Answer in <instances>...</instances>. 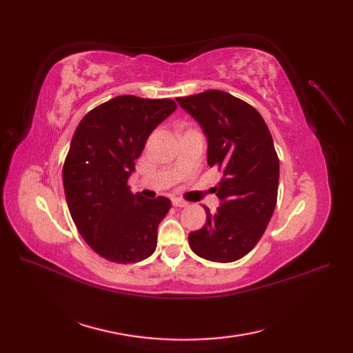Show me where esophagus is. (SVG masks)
Here are the masks:
<instances>
[{
  "instance_id": "esophagus-1",
  "label": "esophagus",
  "mask_w": 353,
  "mask_h": 353,
  "mask_svg": "<svg viewBox=\"0 0 353 353\" xmlns=\"http://www.w3.org/2000/svg\"><path fill=\"white\" fill-rule=\"evenodd\" d=\"M172 205H174L175 208H185V206H188V203H187L185 200H183V199L174 197V199H172Z\"/></svg>"
}]
</instances>
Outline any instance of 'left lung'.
I'll return each instance as SVG.
<instances>
[{
  "label": "left lung",
  "mask_w": 353,
  "mask_h": 353,
  "mask_svg": "<svg viewBox=\"0 0 353 353\" xmlns=\"http://www.w3.org/2000/svg\"><path fill=\"white\" fill-rule=\"evenodd\" d=\"M208 138V163L222 179L213 187L221 206L206 210V223L188 234L190 248L212 262L248 254L265 232L276 205L280 160L261 113L234 95L209 90L176 99Z\"/></svg>",
  "instance_id": "obj_1"
}]
</instances>
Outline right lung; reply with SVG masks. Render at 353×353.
Here are the masks:
<instances>
[{
    "label": "right lung",
    "mask_w": 353,
    "mask_h": 353,
    "mask_svg": "<svg viewBox=\"0 0 353 353\" xmlns=\"http://www.w3.org/2000/svg\"><path fill=\"white\" fill-rule=\"evenodd\" d=\"M170 99L119 95L88 112L73 134L63 185L82 239L104 259L134 263L150 256L170 201L132 194L128 179L148 135L174 113Z\"/></svg>",
    "instance_id": "obj_1"
}]
</instances>
